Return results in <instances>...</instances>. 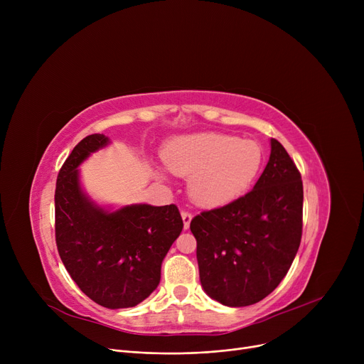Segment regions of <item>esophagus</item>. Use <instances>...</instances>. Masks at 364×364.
I'll return each mask as SVG.
<instances>
[{
  "mask_svg": "<svg viewBox=\"0 0 364 364\" xmlns=\"http://www.w3.org/2000/svg\"><path fill=\"white\" fill-rule=\"evenodd\" d=\"M181 218H183V224H184V230H187V228L190 227V221H192L193 215L190 214L188 211H183L181 213Z\"/></svg>",
  "mask_w": 364,
  "mask_h": 364,
  "instance_id": "34e87169",
  "label": "esophagus"
}]
</instances>
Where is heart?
I'll return each instance as SVG.
<instances>
[{
    "instance_id": "heart-1",
    "label": "heart",
    "mask_w": 364,
    "mask_h": 364,
    "mask_svg": "<svg viewBox=\"0 0 364 364\" xmlns=\"http://www.w3.org/2000/svg\"><path fill=\"white\" fill-rule=\"evenodd\" d=\"M264 161L262 147L246 139L217 132L177 137L164 149L172 174L188 178L192 200L218 208L242 198L251 188Z\"/></svg>"
}]
</instances>
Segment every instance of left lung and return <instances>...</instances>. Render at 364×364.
Returning a JSON list of instances; mask_svg holds the SVG:
<instances>
[{"label":"left lung","instance_id":"obj_1","mask_svg":"<svg viewBox=\"0 0 364 364\" xmlns=\"http://www.w3.org/2000/svg\"><path fill=\"white\" fill-rule=\"evenodd\" d=\"M270 144V159L250 193L190 223L202 288L227 307H246L270 295L301 243V174L277 140Z\"/></svg>","mask_w":364,"mask_h":364}]
</instances>
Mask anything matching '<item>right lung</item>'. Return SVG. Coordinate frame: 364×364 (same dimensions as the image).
Masks as SVG:
<instances>
[{
  "label": "right lung",
  "mask_w": 364,
  "mask_h": 364,
  "mask_svg": "<svg viewBox=\"0 0 364 364\" xmlns=\"http://www.w3.org/2000/svg\"><path fill=\"white\" fill-rule=\"evenodd\" d=\"M110 144L91 134L76 144L55 183V243L72 280L106 309H129L161 282V265L183 230L176 205L95 203L81 186L80 165Z\"/></svg>",
  "instance_id": "right-lung-1"
}]
</instances>
